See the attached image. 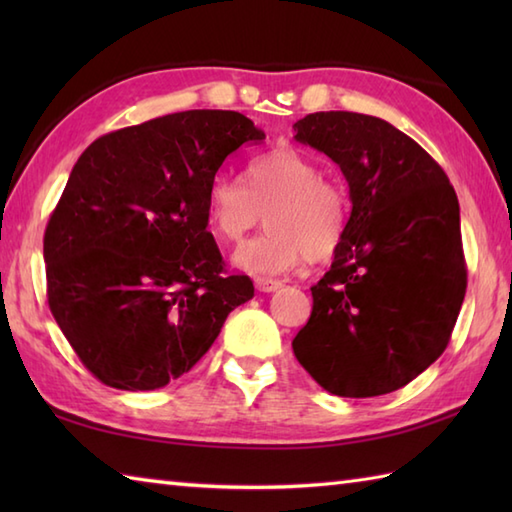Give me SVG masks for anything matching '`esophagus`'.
<instances>
[{
    "label": "esophagus",
    "instance_id": "34e87169",
    "mask_svg": "<svg viewBox=\"0 0 512 512\" xmlns=\"http://www.w3.org/2000/svg\"><path fill=\"white\" fill-rule=\"evenodd\" d=\"M255 286H257L259 292H275L284 284H281V281H277V279H262V277H259V279H255Z\"/></svg>",
    "mask_w": 512,
    "mask_h": 512
}]
</instances>
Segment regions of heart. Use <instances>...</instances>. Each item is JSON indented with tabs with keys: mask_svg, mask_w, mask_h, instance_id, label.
<instances>
[{
	"mask_svg": "<svg viewBox=\"0 0 512 512\" xmlns=\"http://www.w3.org/2000/svg\"><path fill=\"white\" fill-rule=\"evenodd\" d=\"M213 233L228 244L262 224L268 231L237 250L235 264L255 275H284L310 262H325L341 248L350 200L343 184L325 178L306 151L281 145L248 160L244 182L217 176L206 198Z\"/></svg>",
	"mask_w": 512,
	"mask_h": 512,
	"instance_id": "b5f03b06",
	"label": "heart"
}]
</instances>
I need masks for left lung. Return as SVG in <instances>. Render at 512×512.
<instances>
[{
    "label": "left lung",
    "mask_w": 512,
    "mask_h": 512,
    "mask_svg": "<svg viewBox=\"0 0 512 512\" xmlns=\"http://www.w3.org/2000/svg\"><path fill=\"white\" fill-rule=\"evenodd\" d=\"M295 132L341 167L352 213L292 350L334 396L389 394L438 361L458 321V195L438 162L383 118L317 112Z\"/></svg>",
    "instance_id": "obj_1"
}]
</instances>
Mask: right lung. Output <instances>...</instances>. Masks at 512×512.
<instances>
[{
	"instance_id": "1",
	"label": "right lung",
	"mask_w": 512,
	"mask_h": 512,
	"mask_svg": "<svg viewBox=\"0 0 512 512\" xmlns=\"http://www.w3.org/2000/svg\"><path fill=\"white\" fill-rule=\"evenodd\" d=\"M266 134L228 110H189L83 151L43 235L48 306L101 383L149 391L209 352L253 281L226 275L206 231L217 169Z\"/></svg>"
}]
</instances>
